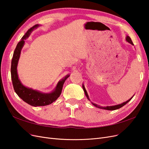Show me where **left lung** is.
Segmentation results:
<instances>
[{
  "instance_id": "1",
  "label": "left lung",
  "mask_w": 149,
  "mask_h": 149,
  "mask_svg": "<svg viewBox=\"0 0 149 149\" xmlns=\"http://www.w3.org/2000/svg\"><path fill=\"white\" fill-rule=\"evenodd\" d=\"M125 40H126V41H127L128 43H130V44H132V45H134V44H133V43H132V40H131V38H130L129 37V36H128V35L126 36ZM83 90H84V94H85L86 96L87 97L88 100L89 101H90L89 96H88V93H87V91H86V90L85 87H84V86L83 84ZM134 95H133V96H132L131 97H130V98L129 99V100H127V101L121 103V104H119L114 105V106H110L102 107V106H99V105L96 104H94V103H93V102H91V103H92V104H93V106H94L97 107V108H100V109H102L108 110V111H114V110L118 109H119V108H120V107H122L123 106H124V105H125L126 104H127L128 102H129L130 100H132V98L134 97Z\"/></svg>"
}]
</instances>
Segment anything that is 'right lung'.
<instances>
[{"instance_id": "add662e5", "label": "right lung", "mask_w": 149, "mask_h": 149, "mask_svg": "<svg viewBox=\"0 0 149 149\" xmlns=\"http://www.w3.org/2000/svg\"><path fill=\"white\" fill-rule=\"evenodd\" d=\"M39 26H40L39 24L34 25L23 36L20 41L18 43L13 52L11 63V78L15 92L24 101L34 107L49 105L55 101L61 94L63 86L66 79L70 76V74H67L63 78L58 82L55 88L50 93H47L26 87L22 83L17 73L18 63L22 49L25 45V40L27 38L31 33Z\"/></svg>"}]
</instances>
